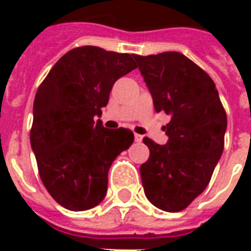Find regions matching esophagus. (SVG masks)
Wrapping results in <instances>:
<instances>
[{
    "label": "esophagus",
    "instance_id": "34e87169",
    "mask_svg": "<svg viewBox=\"0 0 251 251\" xmlns=\"http://www.w3.org/2000/svg\"><path fill=\"white\" fill-rule=\"evenodd\" d=\"M134 140H136L137 142H141L142 141V136H141V134H134Z\"/></svg>",
    "mask_w": 251,
    "mask_h": 251
}]
</instances>
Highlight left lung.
Masks as SVG:
<instances>
[{
	"label": "left lung",
	"mask_w": 251,
	"mask_h": 251,
	"mask_svg": "<svg viewBox=\"0 0 251 251\" xmlns=\"http://www.w3.org/2000/svg\"><path fill=\"white\" fill-rule=\"evenodd\" d=\"M133 57L154 110L172 117L164 126L165 145L144 138L149 158L140 167L142 187L153 205L179 212L210 183L225 148L226 111L210 75L183 53Z\"/></svg>",
	"instance_id": "obj_1"
}]
</instances>
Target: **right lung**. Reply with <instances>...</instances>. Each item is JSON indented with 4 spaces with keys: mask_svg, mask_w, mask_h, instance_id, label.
I'll return each mask as SVG.
<instances>
[{
    "mask_svg": "<svg viewBox=\"0 0 251 251\" xmlns=\"http://www.w3.org/2000/svg\"><path fill=\"white\" fill-rule=\"evenodd\" d=\"M134 68L129 53L77 47L37 88L30 145L43 184L67 210H90L103 200L111 164L134 141L129 129L110 130L97 120L113 84Z\"/></svg>",
    "mask_w": 251,
    "mask_h": 251,
    "instance_id": "add662e5",
    "label": "right lung"
}]
</instances>
